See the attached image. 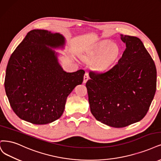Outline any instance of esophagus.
Returning a JSON list of instances; mask_svg holds the SVG:
<instances>
[{
  "mask_svg": "<svg viewBox=\"0 0 161 161\" xmlns=\"http://www.w3.org/2000/svg\"><path fill=\"white\" fill-rule=\"evenodd\" d=\"M88 79H89V76H88V73H85V76H84V80H83V82L84 83H86L87 82V80H88Z\"/></svg>",
  "mask_w": 161,
  "mask_h": 161,
  "instance_id": "34e87169",
  "label": "esophagus"
}]
</instances>
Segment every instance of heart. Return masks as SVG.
I'll use <instances>...</instances> for the list:
<instances>
[{"mask_svg":"<svg viewBox=\"0 0 161 161\" xmlns=\"http://www.w3.org/2000/svg\"><path fill=\"white\" fill-rule=\"evenodd\" d=\"M120 54L117 45L109 41H101L83 54L81 57L91 63L92 69L98 73L106 72L115 62Z\"/></svg>","mask_w":161,"mask_h":161,"instance_id":"b5f03b06","label":"heart"}]
</instances>
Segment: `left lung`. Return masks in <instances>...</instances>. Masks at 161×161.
Instances as JSON below:
<instances>
[{
  "label": "left lung",
  "instance_id": "1",
  "mask_svg": "<svg viewBox=\"0 0 161 161\" xmlns=\"http://www.w3.org/2000/svg\"><path fill=\"white\" fill-rule=\"evenodd\" d=\"M120 38L126 48L118 63L104 73L90 72L86 83L91 113L114 128L145 117L157 87L156 66L142 41L129 35Z\"/></svg>",
  "mask_w": 161,
  "mask_h": 161
}]
</instances>
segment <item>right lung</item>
Returning <instances> with one entry per match:
<instances>
[{
    "label": "right lung",
    "mask_w": 161,
    "mask_h": 161,
    "mask_svg": "<svg viewBox=\"0 0 161 161\" xmlns=\"http://www.w3.org/2000/svg\"><path fill=\"white\" fill-rule=\"evenodd\" d=\"M66 39L59 32L31 31L9 58L4 88L13 111L35 125H46L63 114L66 98L81 85L85 72L66 73L59 63Z\"/></svg>",
    "instance_id": "right-lung-1"
}]
</instances>
